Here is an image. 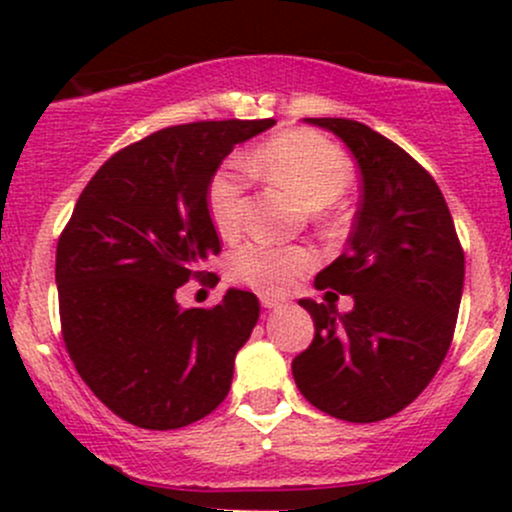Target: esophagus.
Wrapping results in <instances>:
<instances>
[{
	"label": "esophagus",
	"instance_id": "34e87169",
	"mask_svg": "<svg viewBox=\"0 0 512 512\" xmlns=\"http://www.w3.org/2000/svg\"><path fill=\"white\" fill-rule=\"evenodd\" d=\"M260 301H262L264 308H269V310L279 308V305H284V301H281V298H274V296H262Z\"/></svg>",
	"mask_w": 512,
	"mask_h": 512
}]
</instances>
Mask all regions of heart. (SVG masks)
Masks as SVG:
<instances>
[{
    "label": "heart",
    "mask_w": 512,
    "mask_h": 512,
    "mask_svg": "<svg viewBox=\"0 0 512 512\" xmlns=\"http://www.w3.org/2000/svg\"><path fill=\"white\" fill-rule=\"evenodd\" d=\"M250 166L296 195L305 207L322 209L346 192L354 166L342 146L310 129H291L269 139L250 158ZM207 211L223 238H233L243 226L245 168L238 161L223 163L209 178ZM315 257L305 248H286L267 240H250L231 255L228 269L240 284L262 293H286L298 276L313 269Z\"/></svg>",
    "instance_id": "obj_1"
}]
</instances>
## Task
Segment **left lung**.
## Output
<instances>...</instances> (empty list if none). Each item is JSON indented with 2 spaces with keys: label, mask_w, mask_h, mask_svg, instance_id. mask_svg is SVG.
Returning a JSON list of instances; mask_svg holds the SVG:
<instances>
[{
  "label": "left lung",
  "mask_w": 512,
  "mask_h": 512,
  "mask_svg": "<svg viewBox=\"0 0 512 512\" xmlns=\"http://www.w3.org/2000/svg\"><path fill=\"white\" fill-rule=\"evenodd\" d=\"M337 134L361 170L349 248L315 276V289L354 298H301L313 344L293 358L301 395L334 419L373 424L414 402L438 373L455 332L464 252L436 180L407 151L344 117H305Z\"/></svg>",
  "instance_id": "obj_1"
}]
</instances>
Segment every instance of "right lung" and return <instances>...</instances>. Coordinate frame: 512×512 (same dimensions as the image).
Instances as JSON below:
<instances>
[{
    "label": "right lung",
    "mask_w": 512,
    "mask_h": 512,
    "mask_svg": "<svg viewBox=\"0 0 512 512\" xmlns=\"http://www.w3.org/2000/svg\"><path fill=\"white\" fill-rule=\"evenodd\" d=\"M274 120L190 122L129 144L98 168L57 243L55 281L69 358L110 411L149 431L204 419L226 399L260 317L255 293L182 308L221 243L207 185L221 161Z\"/></svg>",
    "instance_id": "right-lung-1"
}]
</instances>
